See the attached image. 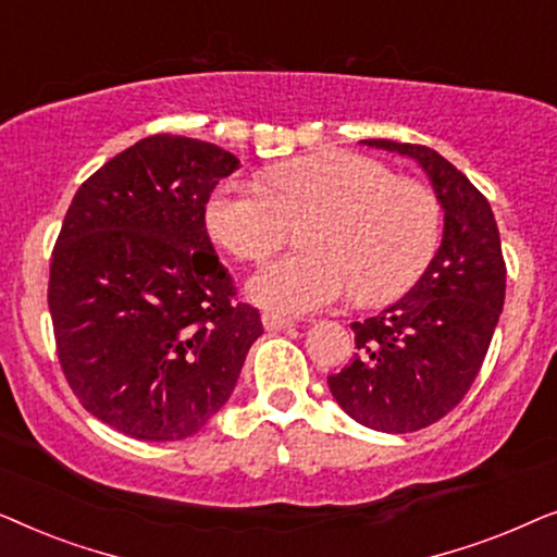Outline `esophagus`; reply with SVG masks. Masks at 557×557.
I'll return each mask as SVG.
<instances>
[{
  "mask_svg": "<svg viewBox=\"0 0 557 557\" xmlns=\"http://www.w3.org/2000/svg\"><path fill=\"white\" fill-rule=\"evenodd\" d=\"M261 319H263V326L269 332H281V330H288V326H294L292 317L276 314V311H263Z\"/></svg>",
  "mask_w": 557,
  "mask_h": 557,
  "instance_id": "34e87169",
  "label": "esophagus"
}]
</instances>
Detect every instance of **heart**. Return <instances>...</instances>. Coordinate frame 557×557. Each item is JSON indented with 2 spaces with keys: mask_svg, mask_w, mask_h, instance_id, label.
<instances>
[{
  "mask_svg": "<svg viewBox=\"0 0 557 557\" xmlns=\"http://www.w3.org/2000/svg\"><path fill=\"white\" fill-rule=\"evenodd\" d=\"M309 220V253L250 278L263 307L307 314L347 294L362 307L400 299L438 253L444 210L431 185L347 149L288 159L263 174V189L225 185L208 205L212 238L248 263L269 261Z\"/></svg>",
  "mask_w": 557,
  "mask_h": 557,
  "instance_id": "heart-1",
  "label": "heart"
}]
</instances>
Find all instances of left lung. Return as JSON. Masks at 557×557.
<instances>
[{"instance_id": "8db88e82", "label": "left lung", "mask_w": 557, "mask_h": 557, "mask_svg": "<svg viewBox=\"0 0 557 557\" xmlns=\"http://www.w3.org/2000/svg\"><path fill=\"white\" fill-rule=\"evenodd\" d=\"M413 157L444 208V240L421 281L383 314L352 322L357 352L330 391L357 423L410 433L463 400L505 307L507 265L494 212L467 174L421 144L368 139Z\"/></svg>"}]
</instances>
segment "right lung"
Masks as SVG:
<instances>
[{"instance_id":"add662e5","label":"right lung","mask_w":557,"mask_h":557,"mask_svg":"<svg viewBox=\"0 0 557 557\" xmlns=\"http://www.w3.org/2000/svg\"><path fill=\"white\" fill-rule=\"evenodd\" d=\"M238 166L215 144L154 134L90 174L65 212L48 284L58 360L81 406L126 436L200 431L263 334L205 225Z\"/></svg>"}]
</instances>
